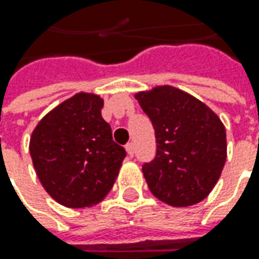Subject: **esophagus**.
Instances as JSON below:
<instances>
[{"label": "esophagus", "mask_w": 259, "mask_h": 259, "mask_svg": "<svg viewBox=\"0 0 259 259\" xmlns=\"http://www.w3.org/2000/svg\"><path fill=\"white\" fill-rule=\"evenodd\" d=\"M125 150H126V154L130 155V157L134 155V145H133V143H128V144L125 145Z\"/></svg>", "instance_id": "1"}]
</instances>
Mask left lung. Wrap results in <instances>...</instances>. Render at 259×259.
Instances as JSON below:
<instances>
[{
	"label": "left lung",
	"instance_id": "obj_1",
	"mask_svg": "<svg viewBox=\"0 0 259 259\" xmlns=\"http://www.w3.org/2000/svg\"><path fill=\"white\" fill-rule=\"evenodd\" d=\"M151 119L157 153L143 165L150 192L161 202L186 207L206 199L226 161V131L203 102L173 86L135 94Z\"/></svg>",
	"mask_w": 259,
	"mask_h": 259
}]
</instances>
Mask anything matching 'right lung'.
<instances>
[{
	"instance_id": "right-lung-1",
	"label": "right lung",
	"mask_w": 259,
	"mask_h": 259,
	"mask_svg": "<svg viewBox=\"0 0 259 259\" xmlns=\"http://www.w3.org/2000/svg\"><path fill=\"white\" fill-rule=\"evenodd\" d=\"M102 108L99 95L79 92L45 115L30 137L40 183L66 207L99 203L111 192L126 155L112 140Z\"/></svg>"
}]
</instances>
